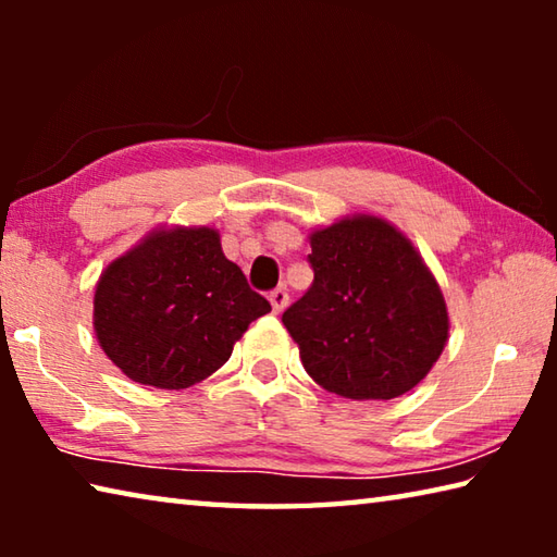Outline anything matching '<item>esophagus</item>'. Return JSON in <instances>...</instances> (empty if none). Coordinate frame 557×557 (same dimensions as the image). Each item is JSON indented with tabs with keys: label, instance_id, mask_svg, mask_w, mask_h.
<instances>
[{
	"label": "esophagus",
	"instance_id": "34e87169",
	"mask_svg": "<svg viewBox=\"0 0 557 557\" xmlns=\"http://www.w3.org/2000/svg\"><path fill=\"white\" fill-rule=\"evenodd\" d=\"M270 305H272V312H275V314L285 312V307L289 305V295H287V289H285V287L272 289V292H270Z\"/></svg>",
	"mask_w": 557,
	"mask_h": 557
}]
</instances>
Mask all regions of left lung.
<instances>
[{
	"mask_svg": "<svg viewBox=\"0 0 557 557\" xmlns=\"http://www.w3.org/2000/svg\"><path fill=\"white\" fill-rule=\"evenodd\" d=\"M309 245L314 282L282 314L305 371L351 400L412 391L449 336L445 295L420 250L373 213L319 225Z\"/></svg>",
	"mask_w": 557,
	"mask_h": 557,
	"instance_id": "obj_1",
	"label": "left lung"
}]
</instances>
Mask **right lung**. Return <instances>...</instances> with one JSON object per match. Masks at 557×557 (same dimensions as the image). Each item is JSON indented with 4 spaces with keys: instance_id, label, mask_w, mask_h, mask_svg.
I'll return each mask as SVG.
<instances>
[{
    "instance_id": "obj_1",
    "label": "right lung",
    "mask_w": 557,
    "mask_h": 557,
    "mask_svg": "<svg viewBox=\"0 0 557 557\" xmlns=\"http://www.w3.org/2000/svg\"><path fill=\"white\" fill-rule=\"evenodd\" d=\"M270 301L223 256L211 225H157L100 272L92 329L129 381L182 391L228 361Z\"/></svg>"
}]
</instances>
